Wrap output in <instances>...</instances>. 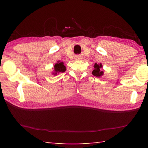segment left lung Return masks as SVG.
I'll list each match as a JSON object with an SVG mask.
<instances>
[{"mask_svg":"<svg viewBox=\"0 0 148 148\" xmlns=\"http://www.w3.org/2000/svg\"><path fill=\"white\" fill-rule=\"evenodd\" d=\"M102 67V64H97V63L94 65V70L92 71V74L94 76L96 77H100L103 75V71H101V68Z\"/></svg>","mask_w":148,"mask_h":148,"instance_id":"left-lung-1","label":"left lung"}]
</instances>
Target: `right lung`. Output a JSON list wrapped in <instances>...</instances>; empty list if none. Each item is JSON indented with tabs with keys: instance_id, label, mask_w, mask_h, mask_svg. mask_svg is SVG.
Here are the masks:
<instances>
[{
	"instance_id": "obj_1",
	"label": "right lung",
	"mask_w": 148,
	"mask_h": 148,
	"mask_svg": "<svg viewBox=\"0 0 148 148\" xmlns=\"http://www.w3.org/2000/svg\"><path fill=\"white\" fill-rule=\"evenodd\" d=\"M55 69V72L53 73V74H57L58 73H60V72H64L66 70V67L64 65L63 62H58L57 64H56L54 66Z\"/></svg>"
}]
</instances>
